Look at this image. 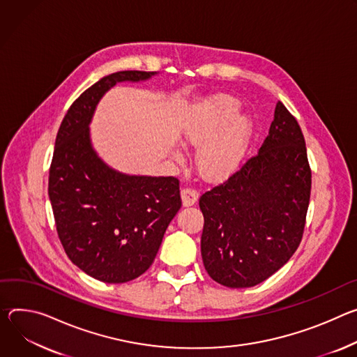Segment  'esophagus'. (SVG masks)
Here are the masks:
<instances>
[{
	"mask_svg": "<svg viewBox=\"0 0 357 357\" xmlns=\"http://www.w3.org/2000/svg\"><path fill=\"white\" fill-rule=\"evenodd\" d=\"M197 199H199V192L192 188H183L181 190V200H183V206L184 207H190L192 206Z\"/></svg>",
	"mask_w": 357,
	"mask_h": 357,
	"instance_id": "1",
	"label": "esophagus"
}]
</instances>
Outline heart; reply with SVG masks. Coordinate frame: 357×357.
Here are the masks:
<instances>
[{
  "mask_svg": "<svg viewBox=\"0 0 357 357\" xmlns=\"http://www.w3.org/2000/svg\"><path fill=\"white\" fill-rule=\"evenodd\" d=\"M238 109V100L228 95L213 96L195 109L192 119L181 132L184 143L200 146L197 165L208 178L228 174L245 153L251 122L244 114L235 116ZM174 155L180 157L178 153Z\"/></svg>",
  "mask_w": 357,
  "mask_h": 357,
  "instance_id": "heart-1",
  "label": "heart"
}]
</instances>
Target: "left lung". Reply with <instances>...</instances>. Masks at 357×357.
<instances>
[{"instance_id": "1", "label": "left lung", "mask_w": 357, "mask_h": 357, "mask_svg": "<svg viewBox=\"0 0 357 357\" xmlns=\"http://www.w3.org/2000/svg\"><path fill=\"white\" fill-rule=\"evenodd\" d=\"M310 177L302 130L278 102L258 154L200 197L202 257L215 282L255 287L289 261L302 240Z\"/></svg>"}]
</instances>
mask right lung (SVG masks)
Listing matches in <instances>:
<instances>
[{"instance_id": "1", "label": "right lung", "mask_w": 357, "mask_h": 357, "mask_svg": "<svg viewBox=\"0 0 357 357\" xmlns=\"http://www.w3.org/2000/svg\"><path fill=\"white\" fill-rule=\"evenodd\" d=\"M154 75L121 70L102 77L72 103L55 140L48 194L58 236L79 269L106 284L129 282L149 269L181 207L177 178L117 172L91 140L103 95L116 84Z\"/></svg>"}]
</instances>
